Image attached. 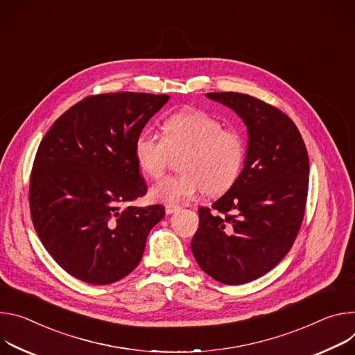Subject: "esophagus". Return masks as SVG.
<instances>
[{"label": "esophagus", "instance_id": "1", "mask_svg": "<svg viewBox=\"0 0 355 355\" xmlns=\"http://www.w3.org/2000/svg\"><path fill=\"white\" fill-rule=\"evenodd\" d=\"M179 210H180V207H179L178 205H166V206H165L166 214H173V213H176V211H179Z\"/></svg>", "mask_w": 355, "mask_h": 355}]
</instances>
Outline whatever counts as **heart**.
Here are the masks:
<instances>
[{
    "label": "heart",
    "instance_id": "1",
    "mask_svg": "<svg viewBox=\"0 0 355 355\" xmlns=\"http://www.w3.org/2000/svg\"><path fill=\"white\" fill-rule=\"evenodd\" d=\"M223 123L203 110L171 114L162 124V137L150 131L138 134L134 157L138 168L150 179H159L172 155L183 156L180 171L149 189V198L161 203H182L205 191L217 194L239 179L247 155L240 131L223 128Z\"/></svg>",
    "mask_w": 355,
    "mask_h": 355
}]
</instances>
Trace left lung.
<instances>
[{"instance_id": "8db88e82", "label": "left lung", "mask_w": 355, "mask_h": 355, "mask_svg": "<svg viewBox=\"0 0 355 355\" xmlns=\"http://www.w3.org/2000/svg\"><path fill=\"white\" fill-rule=\"evenodd\" d=\"M237 112L248 130L244 169L211 207H199L191 252L199 266L225 285L258 279L291 251L309 189L303 138L279 108L243 93H207Z\"/></svg>"}]
</instances>
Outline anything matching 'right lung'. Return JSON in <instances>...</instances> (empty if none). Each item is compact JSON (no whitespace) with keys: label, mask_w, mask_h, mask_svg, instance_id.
Here are the masks:
<instances>
[{"label":"right lung","mask_w":355,"mask_h":355,"mask_svg":"<svg viewBox=\"0 0 355 355\" xmlns=\"http://www.w3.org/2000/svg\"><path fill=\"white\" fill-rule=\"evenodd\" d=\"M168 100L131 92L86 97L39 144L29 180L31 217L39 240L71 277L108 285L138 266L165 207L127 206L146 193L134 142Z\"/></svg>","instance_id":"1"}]
</instances>
